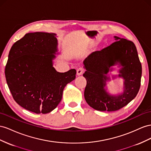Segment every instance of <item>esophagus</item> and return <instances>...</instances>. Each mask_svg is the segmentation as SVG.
I'll return each mask as SVG.
<instances>
[{"label":"esophagus","instance_id":"obj_1","mask_svg":"<svg viewBox=\"0 0 151 151\" xmlns=\"http://www.w3.org/2000/svg\"><path fill=\"white\" fill-rule=\"evenodd\" d=\"M83 72H84V69L82 67L77 68V76L82 75L83 74Z\"/></svg>","mask_w":151,"mask_h":151}]
</instances>
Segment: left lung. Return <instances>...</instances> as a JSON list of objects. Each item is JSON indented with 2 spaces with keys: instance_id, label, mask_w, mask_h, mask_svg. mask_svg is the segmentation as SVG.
Returning a JSON list of instances; mask_svg holds the SVG:
<instances>
[{
  "instance_id": "8db88e82",
  "label": "left lung",
  "mask_w": 151,
  "mask_h": 151,
  "mask_svg": "<svg viewBox=\"0 0 151 151\" xmlns=\"http://www.w3.org/2000/svg\"><path fill=\"white\" fill-rule=\"evenodd\" d=\"M114 37L116 42L92 52L83 62L86 70L83 76L87 81L85 100L91 107L99 111H116L123 108L135 99L140 87L142 65L135 45L127 39ZM116 65L120 68L119 74L112 78L124 79V91L112 95L105 88L106 82L111 80L107 74Z\"/></svg>"
}]
</instances>
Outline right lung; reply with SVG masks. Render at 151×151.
I'll list each match as a JSON object with an SVG mask.
<instances>
[{"label": "right lung", "instance_id": "add662e5", "mask_svg": "<svg viewBox=\"0 0 151 151\" xmlns=\"http://www.w3.org/2000/svg\"><path fill=\"white\" fill-rule=\"evenodd\" d=\"M55 33H28L11 47L5 68L7 84L16 102L36 114L51 112L62 100L66 85L76 70L57 72L53 60L58 52Z\"/></svg>", "mask_w": 151, "mask_h": 151}]
</instances>
